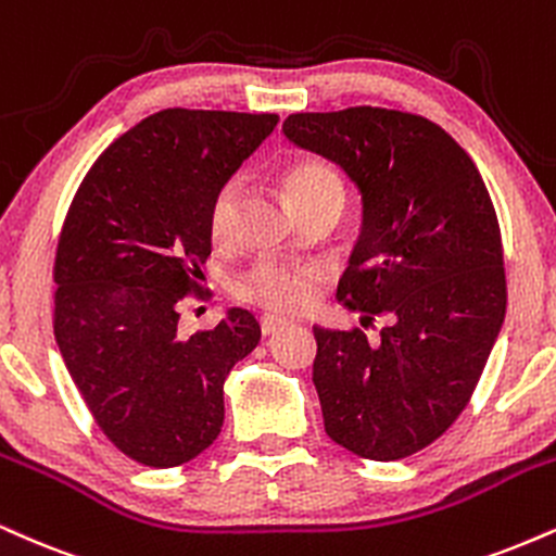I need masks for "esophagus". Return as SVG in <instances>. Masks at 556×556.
I'll list each match as a JSON object with an SVG mask.
<instances>
[{"mask_svg":"<svg viewBox=\"0 0 556 556\" xmlns=\"http://www.w3.org/2000/svg\"><path fill=\"white\" fill-rule=\"evenodd\" d=\"M258 326H261V333H264V337H271V333H277L279 329H285L287 320L277 318V316H261Z\"/></svg>","mask_w":556,"mask_h":556,"instance_id":"esophagus-1","label":"esophagus"}]
</instances>
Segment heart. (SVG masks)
I'll list each match as a JSON object with an SVG mask.
<instances>
[{
	"label": "heart",
	"mask_w": 556,
	"mask_h": 556,
	"mask_svg": "<svg viewBox=\"0 0 556 556\" xmlns=\"http://www.w3.org/2000/svg\"><path fill=\"white\" fill-rule=\"evenodd\" d=\"M287 193L298 212L320 210V206H339L344 210V184L339 173L326 163L305 160V163L292 165L285 176ZM238 202V184H227L214 199L210 210V230L214 238H225L230 230L232 212ZM320 282V269L313 264H295V261L282 258H258L249 266L232 285L238 300L256 305L261 311L292 313L305 311L313 303L316 287Z\"/></svg>",
	"instance_id": "heart-1"
}]
</instances>
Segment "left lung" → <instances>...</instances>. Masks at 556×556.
I'll return each instance as SVG.
<instances>
[{
	"label": "left lung",
	"mask_w": 556,
	"mask_h": 556,
	"mask_svg": "<svg viewBox=\"0 0 556 556\" xmlns=\"http://www.w3.org/2000/svg\"><path fill=\"white\" fill-rule=\"evenodd\" d=\"M282 131L357 186L363 232L337 298L363 326L383 320L376 342L363 329H313L326 434L359 458H406L466 409L503 329L490 191L464 147L414 113H292Z\"/></svg>",
	"instance_id": "obj_1"
}]
</instances>
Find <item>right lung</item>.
I'll return each mask as SVG.
<instances>
[{"instance_id": "add662e5", "label": "right lung", "mask_w": 556, "mask_h": 556, "mask_svg": "<svg viewBox=\"0 0 556 556\" xmlns=\"http://www.w3.org/2000/svg\"><path fill=\"white\" fill-rule=\"evenodd\" d=\"M274 113L165 109L96 160L66 212L53 264V337L87 409L118 451L170 469L206 451L223 386L256 350L258 320L230 307L184 337L180 305L212 253L210 210Z\"/></svg>"}]
</instances>
